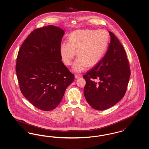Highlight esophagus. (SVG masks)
Instances as JSON below:
<instances>
[{"instance_id": "34e87169", "label": "esophagus", "mask_w": 149, "mask_h": 149, "mask_svg": "<svg viewBox=\"0 0 149 149\" xmlns=\"http://www.w3.org/2000/svg\"><path fill=\"white\" fill-rule=\"evenodd\" d=\"M82 77V75L80 74H76L74 75V77H75L76 79L79 78H80V77Z\"/></svg>"}]
</instances>
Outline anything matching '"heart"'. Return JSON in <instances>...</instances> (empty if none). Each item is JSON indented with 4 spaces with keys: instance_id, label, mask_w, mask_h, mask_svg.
<instances>
[{
    "instance_id": "1",
    "label": "heart",
    "mask_w": 149,
    "mask_h": 149,
    "mask_svg": "<svg viewBox=\"0 0 149 149\" xmlns=\"http://www.w3.org/2000/svg\"><path fill=\"white\" fill-rule=\"evenodd\" d=\"M110 41V35L105 29L77 30L70 35L68 42L63 43L60 52L63 63L71 65L76 56H78L72 70L81 72L88 66L96 65L104 57Z\"/></svg>"
}]
</instances>
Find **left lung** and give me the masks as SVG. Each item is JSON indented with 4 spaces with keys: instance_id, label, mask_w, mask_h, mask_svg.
<instances>
[{
    "instance_id": "8db88e82",
    "label": "left lung",
    "mask_w": 149,
    "mask_h": 149,
    "mask_svg": "<svg viewBox=\"0 0 149 149\" xmlns=\"http://www.w3.org/2000/svg\"><path fill=\"white\" fill-rule=\"evenodd\" d=\"M110 43L104 57L83 75L86 84L84 94L88 103L96 110L115 105L127 91L130 71L126 53L120 40L109 31ZM97 79L98 82L94 80Z\"/></svg>"
}]
</instances>
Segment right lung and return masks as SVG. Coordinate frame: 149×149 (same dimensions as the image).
Wrapping results in <instances>:
<instances>
[{"label": "right lung", "instance_id": "1", "mask_svg": "<svg viewBox=\"0 0 149 149\" xmlns=\"http://www.w3.org/2000/svg\"><path fill=\"white\" fill-rule=\"evenodd\" d=\"M65 34L53 25L36 29L19 49L16 72L19 89L33 105L52 110L60 104L74 76L61 61L60 48Z\"/></svg>", "mask_w": 149, "mask_h": 149}]
</instances>
